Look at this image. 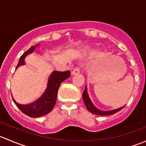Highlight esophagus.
Wrapping results in <instances>:
<instances>
[{
  "label": "esophagus",
  "mask_w": 146,
  "mask_h": 146,
  "mask_svg": "<svg viewBox=\"0 0 146 146\" xmlns=\"http://www.w3.org/2000/svg\"><path fill=\"white\" fill-rule=\"evenodd\" d=\"M80 73V69H79V68L78 67H76L74 69H73V71L71 72V75L72 76H74V75H77V74H79Z\"/></svg>",
  "instance_id": "1"
}]
</instances>
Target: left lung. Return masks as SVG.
Wrapping results in <instances>:
<instances>
[{
	"mask_svg": "<svg viewBox=\"0 0 146 146\" xmlns=\"http://www.w3.org/2000/svg\"><path fill=\"white\" fill-rule=\"evenodd\" d=\"M82 99H83L84 103H85V106L87 107V110L89 111H90L91 113L94 114H97V115H111V114H114L115 113L118 112L119 111H120L123 107H124V106L121 108L117 109V110H111V111H101V110H98V108L94 106V104H92V102H91L89 96H88V94L87 92V87H85V90H84L83 93H82Z\"/></svg>",
	"mask_w": 146,
	"mask_h": 146,
	"instance_id": "left-lung-1",
	"label": "left lung"
}]
</instances>
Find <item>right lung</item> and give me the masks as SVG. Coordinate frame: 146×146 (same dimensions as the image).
Wrapping results in <instances>:
<instances>
[{
	"label": "right lung",
	"mask_w": 146,
	"mask_h": 146,
	"mask_svg": "<svg viewBox=\"0 0 146 146\" xmlns=\"http://www.w3.org/2000/svg\"><path fill=\"white\" fill-rule=\"evenodd\" d=\"M39 44L32 46L30 48L25 52L20 57V59L17 64L16 69L20 66L25 64V58L29 54L35 51V47ZM70 76V72L69 70L66 71H54L49 76L47 88L43 95L38 100L34 102L28 104H20L16 102L13 98L15 104H16L20 111H23L25 114L30 117H39L49 113L54 108L56 102L57 93L60 85L63 81Z\"/></svg>",
	"instance_id": "obj_1"
}]
</instances>
